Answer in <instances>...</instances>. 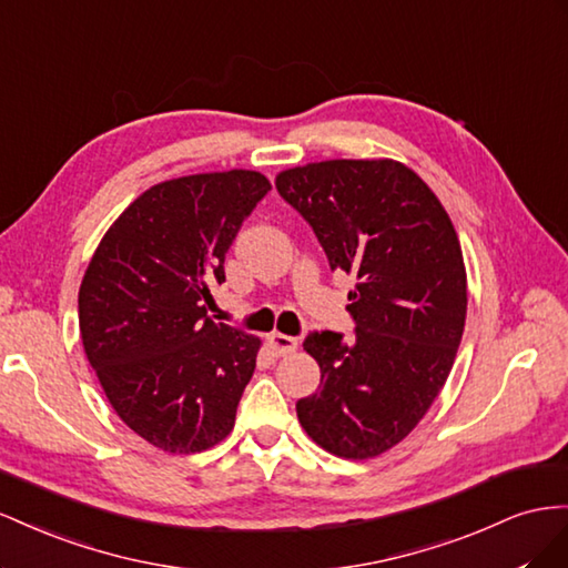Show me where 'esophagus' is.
<instances>
[{"label": "esophagus", "mask_w": 568, "mask_h": 568, "mask_svg": "<svg viewBox=\"0 0 568 568\" xmlns=\"http://www.w3.org/2000/svg\"><path fill=\"white\" fill-rule=\"evenodd\" d=\"M268 347L275 356H287L300 347V343H297V337H290V335H283V333H271L268 335Z\"/></svg>", "instance_id": "esophagus-1"}]
</instances>
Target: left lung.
Returning <instances> with one entry per match:
<instances>
[{
  "label": "left lung",
  "instance_id": "1",
  "mask_svg": "<svg viewBox=\"0 0 568 568\" xmlns=\"http://www.w3.org/2000/svg\"><path fill=\"white\" fill-rule=\"evenodd\" d=\"M310 221L333 271L354 275L352 343L304 339L318 393L297 402L312 440L335 457L374 459L426 416L455 364L466 321V266L435 192L395 159H328L275 175Z\"/></svg>",
  "mask_w": 568,
  "mask_h": 568
}]
</instances>
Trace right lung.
I'll return each instance as SVG.
<instances>
[{"instance_id": "1", "label": "right lung", "mask_w": 568, "mask_h": 568, "mask_svg": "<svg viewBox=\"0 0 568 568\" xmlns=\"http://www.w3.org/2000/svg\"><path fill=\"white\" fill-rule=\"evenodd\" d=\"M268 190L247 169L156 183L109 225L80 283V337L109 404L171 455L214 447L235 426L262 339L212 321L206 306Z\"/></svg>"}]
</instances>
